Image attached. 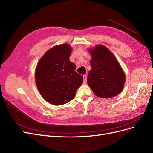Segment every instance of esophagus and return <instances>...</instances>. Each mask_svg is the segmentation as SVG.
Returning <instances> with one entry per match:
<instances>
[{
	"label": "esophagus",
	"instance_id": "esophagus-1",
	"mask_svg": "<svg viewBox=\"0 0 153 153\" xmlns=\"http://www.w3.org/2000/svg\"><path fill=\"white\" fill-rule=\"evenodd\" d=\"M83 78H84V83H86V79H87L86 75H84Z\"/></svg>",
	"mask_w": 153,
	"mask_h": 153
}]
</instances>
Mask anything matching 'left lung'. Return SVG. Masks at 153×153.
Returning <instances> with one entry per match:
<instances>
[{
	"label": "left lung",
	"mask_w": 153,
	"mask_h": 153,
	"mask_svg": "<svg viewBox=\"0 0 153 153\" xmlns=\"http://www.w3.org/2000/svg\"><path fill=\"white\" fill-rule=\"evenodd\" d=\"M91 69L88 75V85L95 94L109 98L117 95L125 82V74L112 53L105 46L90 49Z\"/></svg>",
	"instance_id": "left-lung-1"
}]
</instances>
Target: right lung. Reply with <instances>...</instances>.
<instances>
[{"instance_id": "1", "label": "right lung", "mask_w": 153, "mask_h": 153, "mask_svg": "<svg viewBox=\"0 0 153 153\" xmlns=\"http://www.w3.org/2000/svg\"><path fill=\"white\" fill-rule=\"evenodd\" d=\"M72 48L67 44L50 49L39 60L35 77L37 89L48 102L60 105L70 102L82 85L83 77L69 60Z\"/></svg>"}]
</instances>
